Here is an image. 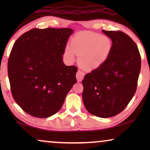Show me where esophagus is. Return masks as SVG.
Here are the masks:
<instances>
[{"mask_svg":"<svg viewBox=\"0 0 150 150\" xmlns=\"http://www.w3.org/2000/svg\"><path fill=\"white\" fill-rule=\"evenodd\" d=\"M76 76L78 81H79V82L81 81L83 79L84 76H85V72L82 70H80V69H79V70L77 71L76 74Z\"/></svg>","mask_w":150,"mask_h":150,"instance_id":"1","label":"esophagus"}]
</instances>
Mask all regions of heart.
Returning <instances> with one entry per match:
<instances>
[{
	"label": "heart",
	"mask_w": 150,
	"mask_h": 150,
	"mask_svg": "<svg viewBox=\"0 0 150 150\" xmlns=\"http://www.w3.org/2000/svg\"><path fill=\"white\" fill-rule=\"evenodd\" d=\"M112 44L107 36L98 33L83 32L76 35L71 42V46L65 48V54L69 60L79 55V63L84 69L91 70L103 64L109 57Z\"/></svg>",
	"instance_id": "1"
}]
</instances>
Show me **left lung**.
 Masks as SVG:
<instances>
[{
  "instance_id": "8db88e82",
  "label": "left lung",
  "mask_w": 150,
  "mask_h": 150,
  "mask_svg": "<svg viewBox=\"0 0 150 150\" xmlns=\"http://www.w3.org/2000/svg\"><path fill=\"white\" fill-rule=\"evenodd\" d=\"M102 32L111 39V52L101 66L85 76L83 100L90 113L108 118L120 113L134 96L141 59L137 44L125 33Z\"/></svg>"
}]
</instances>
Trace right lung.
<instances>
[{
    "mask_svg": "<svg viewBox=\"0 0 150 150\" xmlns=\"http://www.w3.org/2000/svg\"><path fill=\"white\" fill-rule=\"evenodd\" d=\"M73 30L35 28L22 34L8 59V76L14 100L30 115L46 118L61 109L76 83L74 65L63 62Z\"/></svg>",
    "mask_w": 150,
    "mask_h": 150,
    "instance_id": "1",
    "label": "right lung"
}]
</instances>
